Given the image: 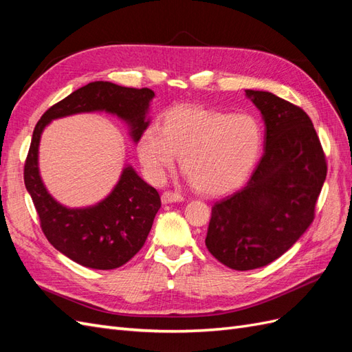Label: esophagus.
Segmentation results:
<instances>
[{
	"label": "esophagus",
	"instance_id": "34e87169",
	"mask_svg": "<svg viewBox=\"0 0 352 352\" xmlns=\"http://www.w3.org/2000/svg\"><path fill=\"white\" fill-rule=\"evenodd\" d=\"M183 201H184L183 195H179L177 192H165V193H162V202H164V204L183 202Z\"/></svg>",
	"mask_w": 352,
	"mask_h": 352
}]
</instances>
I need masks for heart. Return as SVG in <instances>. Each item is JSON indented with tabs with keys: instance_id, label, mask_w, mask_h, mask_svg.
Wrapping results in <instances>:
<instances>
[{
	"instance_id": "1",
	"label": "heart",
	"mask_w": 352,
	"mask_h": 352,
	"mask_svg": "<svg viewBox=\"0 0 352 352\" xmlns=\"http://www.w3.org/2000/svg\"><path fill=\"white\" fill-rule=\"evenodd\" d=\"M263 131L251 114H230L202 107H175L138 140L146 174L160 182L183 156V169L201 193L219 196L235 190L253 170Z\"/></svg>"
}]
</instances>
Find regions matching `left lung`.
Segmentation results:
<instances>
[{
    "mask_svg": "<svg viewBox=\"0 0 352 352\" xmlns=\"http://www.w3.org/2000/svg\"><path fill=\"white\" fill-rule=\"evenodd\" d=\"M266 126L265 151L245 186L212 206L205 245L235 270L269 265L311 226L327 175L326 156L300 107L245 90Z\"/></svg>",
    "mask_w": 352,
    "mask_h": 352,
    "instance_id": "1",
    "label": "left lung"
}]
</instances>
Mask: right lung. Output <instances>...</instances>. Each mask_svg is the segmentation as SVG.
I'll return each instance as SVG.
<instances>
[{
  "mask_svg": "<svg viewBox=\"0 0 352 352\" xmlns=\"http://www.w3.org/2000/svg\"><path fill=\"white\" fill-rule=\"evenodd\" d=\"M153 98L155 92L147 87L94 82L50 107L35 124L23 170L26 190L32 197L47 241L78 265L110 270L128 263L148 236L160 208V196L132 166H126L105 199L86 208H67L53 199L40 177L41 133L52 120L60 117L105 111L128 123L133 142H138L150 123L147 113Z\"/></svg>",
  "mask_w": 352,
  "mask_h": 352,
  "instance_id": "right-lung-1",
  "label": "right lung"
}]
</instances>
